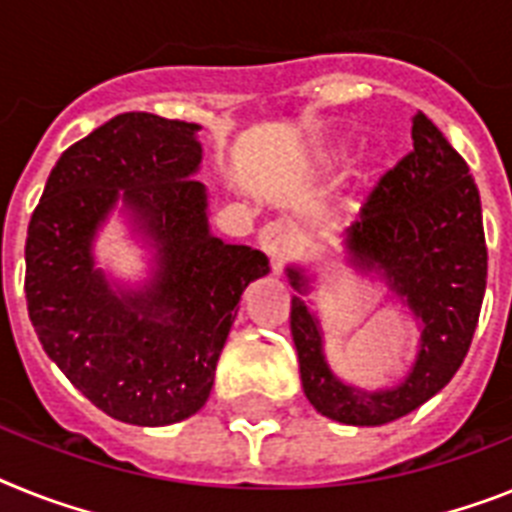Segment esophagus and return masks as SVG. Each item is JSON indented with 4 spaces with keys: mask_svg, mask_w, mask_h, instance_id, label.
I'll return each mask as SVG.
<instances>
[{
    "mask_svg": "<svg viewBox=\"0 0 512 512\" xmlns=\"http://www.w3.org/2000/svg\"><path fill=\"white\" fill-rule=\"evenodd\" d=\"M294 229L289 223L283 221H270L265 223L263 231H260V247L265 249V255L270 257V265L276 273H281L283 263L289 260V255L294 252Z\"/></svg>",
    "mask_w": 512,
    "mask_h": 512,
    "instance_id": "34e87169",
    "label": "esophagus"
}]
</instances>
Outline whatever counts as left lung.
<instances>
[{
    "label": "left lung",
    "instance_id": "left-lung-1",
    "mask_svg": "<svg viewBox=\"0 0 512 512\" xmlns=\"http://www.w3.org/2000/svg\"><path fill=\"white\" fill-rule=\"evenodd\" d=\"M411 148L380 176L362 213L346 229L351 263L377 270L422 336L409 377L388 390H362L333 375L322 351L320 320L302 296L309 278L289 268L291 336L309 403L333 422L380 427L419 409L463 364L474 338L484 289L487 244L482 200L468 166L432 119H411Z\"/></svg>",
    "mask_w": 512,
    "mask_h": 512
}]
</instances>
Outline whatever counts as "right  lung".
I'll list each match as a JSON object with an SVG mask.
<instances>
[{
	"label": "right lung",
	"instance_id": "1",
	"mask_svg": "<svg viewBox=\"0 0 512 512\" xmlns=\"http://www.w3.org/2000/svg\"><path fill=\"white\" fill-rule=\"evenodd\" d=\"M197 124L127 111L64 150L25 239V299L49 359L119 422L163 427L208 401L242 291L268 257L210 234ZM123 200L157 247L140 292L111 287L92 239Z\"/></svg>",
	"mask_w": 512,
	"mask_h": 512
}]
</instances>
